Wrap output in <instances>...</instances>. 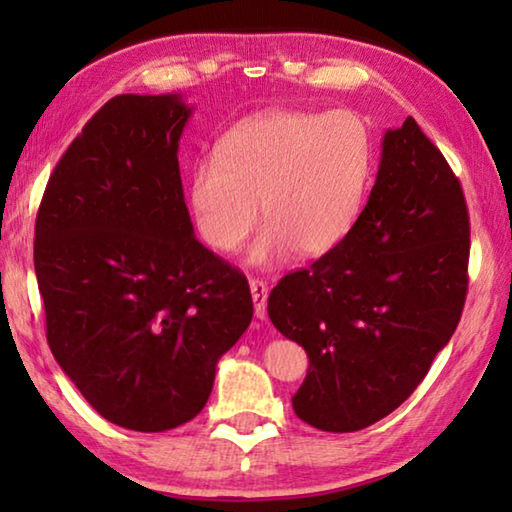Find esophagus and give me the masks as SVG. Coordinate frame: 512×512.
Listing matches in <instances>:
<instances>
[{
	"label": "esophagus",
	"mask_w": 512,
	"mask_h": 512,
	"mask_svg": "<svg viewBox=\"0 0 512 512\" xmlns=\"http://www.w3.org/2000/svg\"><path fill=\"white\" fill-rule=\"evenodd\" d=\"M250 293H253V305H255V316L264 320L266 316V298H268V287L259 280H250Z\"/></svg>",
	"instance_id": "34e87169"
}]
</instances>
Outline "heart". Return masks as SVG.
<instances>
[{
  "instance_id": "obj_1",
  "label": "heart",
  "mask_w": 512,
  "mask_h": 512,
  "mask_svg": "<svg viewBox=\"0 0 512 512\" xmlns=\"http://www.w3.org/2000/svg\"><path fill=\"white\" fill-rule=\"evenodd\" d=\"M372 176V135L352 110H266L237 124L219 158L194 164L189 203L203 239L237 253L262 219L250 264L320 257L350 235Z\"/></svg>"
}]
</instances>
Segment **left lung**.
Returning a JSON list of instances; mask_svg holds the SVG:
<instances>
[{"label":"left lung","mask_w":512,"mask_h":512,"mask_svg":"<svg viewBox=\"0 0 512 512\" xmlns=\"http://www.w3.org/2000/svg\"><path fill=\"white\" fill-rule=\"evenodd\" d=\"M467 259L461 183L406 117L381 140L377 180L350 235L268 296L271 323L309 357L291 397L298 418L350 433L393 413L452 339Z\"/></svg>","instance_id":"1"}]
</instances>
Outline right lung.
<instances>
[{"label":"right lung","mask_w":512,"mask_h":512,"mask_svg":"<svg viewBox=\"0 0 512 512\" xmlns=\"http://www.w3.org/2000/svg\"><path fill=\"white\" fill-rule=\"evenodd\" d=\"M183 94H119L69 144L36 219L33 262L58 366L103 418L189 422L253 320L244 273L194 235L178 167Z\"/></svg>","instance_id":"1"}]
</instances>
